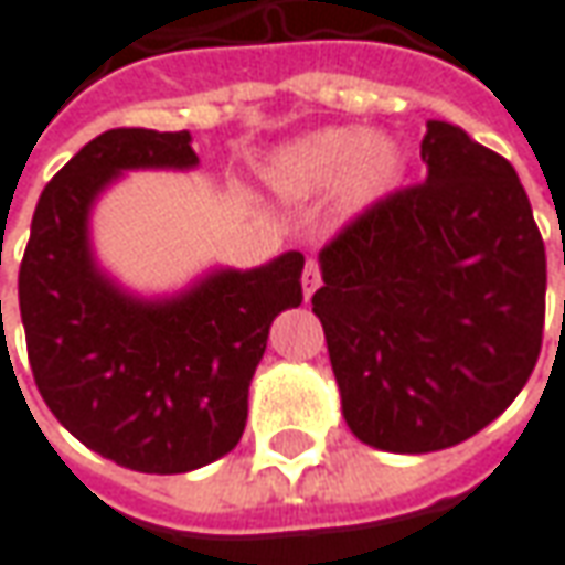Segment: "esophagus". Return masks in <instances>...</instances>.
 I'll return each instance as SVG.
<instances>
[{
	"label": "esophagus",
	"mask_w": 565,
	"mask_h": 565,
	"mask_svg": "<svg viewBox=\"0 0 565 565\" xmlns=\"http://www.w3.org/2000/svg\"><path fill=\"white\" fill-rule=\"evenodd\" d=\"M319 284H322V271H319V265L309 258L307 268H303V297H307V300L316 294V287H319Z\"/></svg>",
	"instance_id": "obj_1"
}]
</instances>
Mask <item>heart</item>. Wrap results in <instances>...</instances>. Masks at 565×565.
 Segmentation results:
<instances>
[{
	"label": "heart",
	"mask_w": 565,
	"mask_h": 565,
	"mask_svg": "<svg viewBox=\"0 0 565 565\" xmlns=\"http://www.w3.org/2000/svg\"><path fill=\"white\" fill-rule=\"evenodd\" d=\"M405 151L392 136L360 126H326L275 148L262 163V183L287 199H312L334 185L341 214H363L395 192Z\"/></svg>",
	"instance_id": "obj_1"
}]
</instances>
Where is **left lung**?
Segmentation results:
<instances>
[{
  "mask_svg": "<svg viewBox=\"0 0 565 565\" xmlns=\"http://www.w3.org/2000/svg\"><path fill=\"white\" fill-rule=\"evenodd\" d=\"M420 160L427 183L382 199L319 253L312 294L348 427L398 455L458 446L515 402L547 294L512 163L439 119Z\"/></svg>",
  "mask_w": 565,
  "mask_h": 565,
  "instance_id": "8db88e82",
  "label": "left lung"
}]
</instances>
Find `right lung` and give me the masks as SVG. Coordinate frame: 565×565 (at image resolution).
<instances>
[{
	"label": "right lung",
	"instance_id": "add662e5",
	"mask_svg": "<svg viewBox=\"0 0 565 565\" xmlns=\"http://www.w3.org/2000/svg\"><path fill=\"white\" fill-rule=\"evenodd\" d=\"M189 132L110 129L40 192L18 307L40 395L90 452L141 475H185L239 443L249 382L284 309L303 303V253L211 268L141 297L100 268L90 211L129 170H192ZM2 322V300H0Z\"/></svg>",
	"mask_w": 565,
	"mask_h": 565
}]
</instances>
